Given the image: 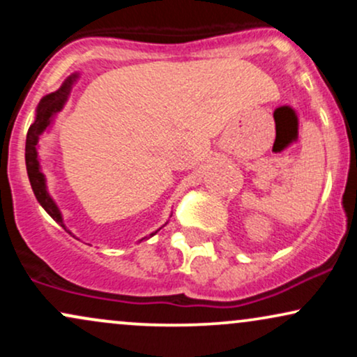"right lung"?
<instances>
[{
  "mask_svg": "<svg viewBox=\"0 0 357 357\" xmlns=\"http://www.w3.org/2000/svg\"><path fill=\"white\" fill-rule=\"evenodd\" d=\"M75 80V75L70 77L67 82H65L61 87L56 90V92L48 93L45 96L42 100H40L38 107H36V119L33 124L30 126L26 134V146H24V161H26V173L28 179H30L31 190H33L36 199L38 203L45 208V211L52 216L56 223H60L61 227L65 228L63 220H61V213L53 199L50 198L47 191V184H45V176L42 171H40V162H38V153H36V144H38V137L42 136V132L50 126L52 117L55 116L59 110L63 107L65 100H67L68 92H70V87ZM67 230V228H65Z\"/></svg>",
  "mask_w": 357,
  "mask_h": 357,
  "instance_id": "1",
  "label": "right lung"
}]
</instances>
